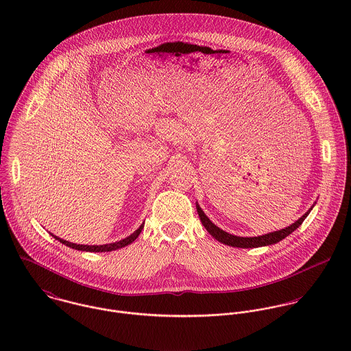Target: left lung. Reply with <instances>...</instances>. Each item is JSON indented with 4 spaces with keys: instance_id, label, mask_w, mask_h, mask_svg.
Returning <instances> with one entry per match:
<instances>
[{
    "instance_id": "left-lung-1",
    "label": "left lung",
    "mask_w": 351,
    "mask_h": 351,
    "mask_svg": "<svg viewBox=\"0 0 351 351\" xmlns=\"http://www.w3.org/2000/svg\"><path fill=\"white\" fill-rule=\"evenodd\" d=\"M316 204V202H315ZM315 204L301 216L299 220H296L293 224L278 230V231H273L261 237H237L232 234H228L226 231H223L221 228H219L217 226H215L209 217L204 213V210L201 209L200 205L196 202V208H197V213L200 216L201 223L205 227V230L220 243L227 245V246H232V247H239V249H255V247H262V246H270L274 243H278L280 241L285 239L289 234H292L295 230H298L301 226V223L305 220V217L309 215V212L312 210V208L315 206Z\"/></svg>"
}]
</instances>
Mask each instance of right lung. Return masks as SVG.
<instances>
[{"label": "right lung", "instance_id": "1", "mask_svg": "<svg viewBox=\"0 0 351 351\" xmlns=\"http://www.w3.org/2000/svg\"><path fill=\"white\" fill-rule=\"evenodd\" d=\"M143 227H145V223H143L135 232H132L130 237H127V238H124V239H121V241H119V242H114V243L99 245V246H97V245H93V246H89V245H77V243H71V242H67V241H64V239H60V238L55 237L53 234H51V235H52L56 241H59L62 245H66L67 247H71V249H75V250L90 251V252H105V251L117 250V249H121V247L128 246L130 243H132V242L139 237V234L142 232Z\"/></svg>", "mask_w": 351, "mask_h": 351}]
</instances>
